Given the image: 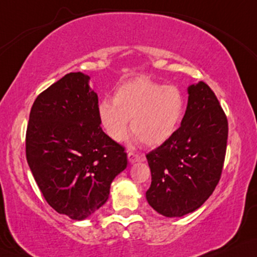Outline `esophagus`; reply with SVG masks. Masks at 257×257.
I'll return each mask as SVG.
<instances>
[{"instance_id":"esophagus-1","label":"esophagus","mask_w":257,"mask_h":257,"mask_svg":"<svg viewBox=\"0 0 257 257\" xmlns=\"http://www.w3.org/2000/svg\"><path fill=\"white\" fill-rule=\"evenodd\" d=\"M128 160L131 164H134V162H138V161H144L145 157L144 155L136 154L134 152H128Z\"/></svg>"}]
</instances>
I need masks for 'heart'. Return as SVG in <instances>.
Segmentation results:
<instances>
[{"mask_svg": "<svg viewBox=\"0 0 257 257\" xmlns=\"http://www.w3.org/2000/svg\"><path fill=\"white\" fill-rule=\"evenodd\" d=\"M185 97L174 85H164L147 77L122 83L113 92L112 100L103 99L98 117L113 141L124 140L131 131L149 147L162 145L179 128L185 113Z\"/></svg>", "mask_w": 257, "mask_h": 257, "instance_id": "heart-1", "label": "heart"}]
</instances>
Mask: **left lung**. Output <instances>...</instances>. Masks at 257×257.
<instances>
[{
	"mask_svg": "<svg viewBox=\"0 0 257 257\" xmlns=\"http://www.w3.org/2000/svg\"><path fill=\"white\" fill-rule=\"evenodd\" d=\"M183 121L173 136L147 158L152 173L148 204L166 217L193 212L212 194L223 171L228 119L204 82L188 87Z\"/></svg>",
	"mask_w": 257,
	"mask_h": 257,
	"instance_id": "8db88e82",
	"label": "left lung"
}]
</instances>
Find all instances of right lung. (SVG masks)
Masks as SVG:
<instances>
[{"mask_svg":"<svg viewBox=\"0 0 257 257\" xmlns=\"http://www.w3.org/2000/svg\"><path fill=\"white\" fill-rule=\"evenodd\" d=\"M89 79L71 72L42 91L26 133V158L42 196L77 220L108 200L110 185L128 164L124 147L102 131Z\"/></svg>","mask_w":257,"mask_h":257,"instance_id":"obj_1","label":"right lung"}]
</instances>
